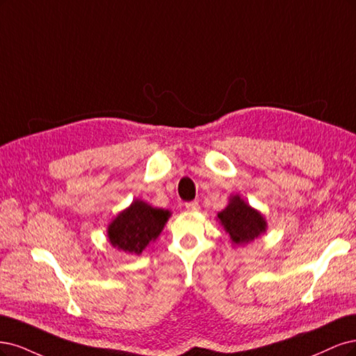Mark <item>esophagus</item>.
Wrapping results in <instances>:
<instances>
[{"instance_id":"obj_1","label":"esophagus","mask_w":356,"mask_h":356,"mask_svg":"<svg viewBox=\"0 0 356 356\" xmlns=\"http://www.w3.org/2000/svg\"><path fill=\"white\" fill-rule=\"evenodd\" d=\"M185 209H186L188 211H198L200 204H198L197 201H191V202H186V204H185Z\"/></svg>"}]
</instances>
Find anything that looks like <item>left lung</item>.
<instances>
[{
    "label": "left lung",
    "instance_id": "8db88e82",
    "mask_svg": "<svg viewBox=\"0 0 356 356\" xmlns=\"http://www.w3.org/2000/svg\"><path fill=\"white\" fill-rule=\"evenodd\" d=\"M217 217H219L226 234L231 236L234 245H245L251 243L261 234H265L268 227L265 217L253 207H250L239 195L229 198L226 209L217 214Z\"/></svg>",
    "mask_w": 356,
    "mask_h": 356
}]
</instances>
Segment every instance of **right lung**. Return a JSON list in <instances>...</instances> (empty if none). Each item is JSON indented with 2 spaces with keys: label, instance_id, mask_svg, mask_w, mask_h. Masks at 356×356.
I'll return each instance as SVG.
<instances>
[{
  "label": "right lung",
  "instance_id": "obj_1",
  "mask_svg": "<svg viewBox=\"0 0 356 356\" xmlns=\"http://www.w3.org/2000/svg\"><path fill=\"white\" fill-rule=\"evenodd\" d=\"M168 217V210L136 200L108 226L109 243L125 253L139 256L163 232Z\"/></svg>",
  "mask_w": 356,
  "mask_h": 356
}]
</instances>
